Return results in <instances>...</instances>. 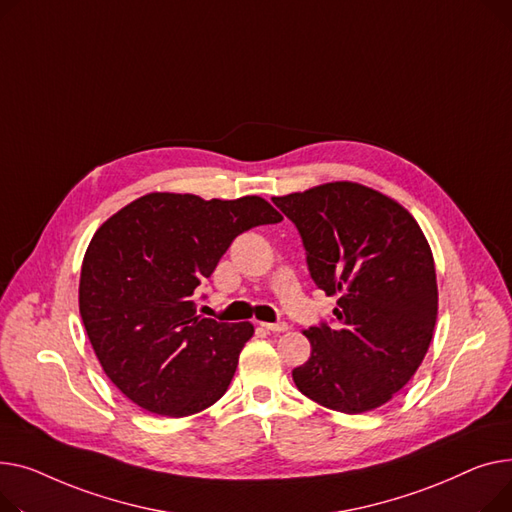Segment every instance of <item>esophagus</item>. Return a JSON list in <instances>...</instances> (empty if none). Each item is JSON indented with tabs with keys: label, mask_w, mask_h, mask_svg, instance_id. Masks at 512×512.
Returning a JSON list of instances; mask_svg holds the SVG:
<instances>
[{
	"label": "esophagus",
	"mask_w": 512,
	"mask_h": 512,
	"mask_svg": "<svg viewBox=\"0 0 512 512\" xmlns=\"http://www.w3.org/2000/svg\"><path fill=\"white\" fill-rule=\"evenodd\" d=\"M260 326H264L268 333H285L289 328L285 322H260Z\"/></svg>",
	"instance_id": "34e87169"
}]
</instances>
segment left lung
Returning a JSON list of instances; mask_svg holds the SVG:
<instances>
[{"label":"left lung","mask_w":512,"mask_h":512,"mask_svg":"<svg viewBox=\"0 0 512 512\" xmlns=\"http://www.w3.org/2000/svg\"><path fill=\"white\" fill-rule=\"evenodd\" d=\"M304 239L314 283L337 295L335 326L304 330L312 353L293 370L308 399L341 413L388 403L428 353L438 285L434 256L409 210L355 182L275 196Z\"/></svg>","instance_id":"obj_1"}]
</instances>
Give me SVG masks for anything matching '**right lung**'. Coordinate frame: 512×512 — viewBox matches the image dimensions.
Instances as JSON below:
<instances>
[{
	"label": "right lung",
	"instance_id": "obj_1",
	"mask_svg": "<svg viewBox=\"0 0 512 512\" xmlns=\"http://www.w3.org/2000/svg\"><path fill=\"white\" fill-rule=\"evenodd\" d=\"M279 221L260 196L150 192L97 229L80 270V316L101 368L132 403L186 417L225 395L254 326L196 316L192 295L239 233Z\"/></svg>",
	"mask_w": 512,
	"mask_h": 512
}]
</instances>
